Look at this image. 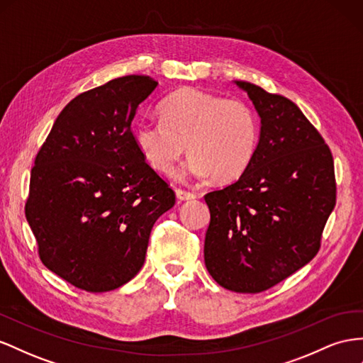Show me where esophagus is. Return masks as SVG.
<instances>
[{
	"label": "esophagus",
	"instance_id": "obj_1",
	"mask_svg": "<svg viewBox=\"0 0 363 363\" xmlns=\"http://www.w3.org/2000/svg\"><path fill=\"white\" fill-rule=\"evenodd\" d=\"M175 195H177V199H179L180 201H188V200L197 199V194L183 191V189H175Z\"/></svg>",
	"mask_w": 363,
	"mask_h": 363
}]
</instances>
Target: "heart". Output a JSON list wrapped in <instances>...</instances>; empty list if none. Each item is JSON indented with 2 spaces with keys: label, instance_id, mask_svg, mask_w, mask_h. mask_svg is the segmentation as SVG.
Segmentation results:
<instances>
[{
  "label": "heart",
  "instance_id": "b5f03b06",
  "mask_svg": "<svg viewBox=\"0 0 363 363\" xmlns=\"http://www.w3.org/2000/svg\"><path fill=\"white\" fill-rule=\"evenodd\" d=\"M162 121H142L134 142L143 159L160 172H169L188 150L192 155L179 177H240L257 151L259 125L250 106L238 99L184 86L160 104Z\"/></svg>",
  "mask_w": 363,
  "mask_h": 363
}]
</instances>
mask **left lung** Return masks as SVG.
Wrapping results in <instances>:
<instances>
[{
	"label": "left lung",
	"mask_w": 363,
	"mask_h": 363,
	"mask_svg": "<svg viewBox=\"0 0 363 363\" xmlns=\"http://www.w3.org/2000/svg\"><path fill=\"white\" fill-rule=\"evenodd\" d=\"M261 119L259 142L237 182L204 195V264L221 287L259 293L316 257L336 204L328 145L296 104L235 81Z\"/></svg>",
	"instance_id": "8db88e82"
}]
</instances>
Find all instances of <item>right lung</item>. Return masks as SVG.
<instances>
[{"instance_id":"right-lung-1","label":"right lung","mask_w":363,"mask_h":363,"mask_svg":"<svg viewBox=\"0 0 363 363\" xmlns=\"http://www.w3.org/2000/svg\"><path fill=\"white\" fill-rule=\"evenodd\" d=\"M155 86L150 76L130 74L76 96L35 159L26 218L39 258L81 290L110 291L131 281L154 223L175 204L131 131Z\"/></svg>"}]
</instances>
